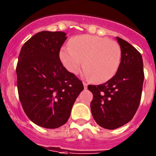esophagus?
Instances as JSON below:
<instances>
[{
	"label": "esophagus",
	"mask_w": 156,
	"mask_h": 156,
	"mask_svg": "<svg viewBox=\"0 0 156 156\" xmlns=\"http://www.w3.org/2000/svg\"><path fill=\"white\" fill-rule=\"evenodd\" d=\"M83 84L84 89H87V86H88V84L87 83H86V82H83Z\"/></svg>",
	"instance_id": "obj_1"
}]
</instances>
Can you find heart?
Instances as JSON below:
<instances>
[{
  "label": "heart",
  "instance_id": "b5f03b06",
  "mask_svg": "<svg viewBox=\"0 0 156 156\" xmlns=\"http://www.w3.org/2000/svg\"><path fill=\"white\" fill-rule=\"evenodd\" d=\"M121 48L108 38L83 35L72 38L69 47L62 48L61 62L71 73L85 68L84 75L95 83H104L112 78L121 63Z\"/></svg>",
  "mask_w": 156,
  "mask_h": 156
}]
</instances>
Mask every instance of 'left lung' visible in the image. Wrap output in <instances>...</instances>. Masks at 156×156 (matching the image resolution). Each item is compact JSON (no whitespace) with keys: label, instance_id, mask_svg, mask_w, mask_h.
<instances>
[{"label":"left lung","instance_id":"8db88e82","mask_svg":"<svg viewBox=\"0 0 156 156\" xmlns=\"http://www.w3.org/2000/svg\"><path fill=\"white\" fill-rule=\"evenodd\" d=\"M121 47V63L116 74L101 85H89L94 95L92 115L98 125L116 129L129 122L139 106L144 82L141 53L128 42L117 37Z\"/></svg>","mask_w":156,"mask_h":156}]
</instances>
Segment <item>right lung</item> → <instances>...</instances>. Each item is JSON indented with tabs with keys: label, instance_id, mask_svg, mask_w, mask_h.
Returning a JSON list of instances; mask_svg holds the SVG:
<instances>
[{
	"label": "right lung",
	"instance_id": "add662e5",
	"mask_svg": "<svg viewBox=\"0 0 156 156\" xmlns=\"http://www.w3.org/2000/svg\"><path fill=\"white\" fill-rule=\"evenodd\" d=\"M62 31H42L28 39L16 67L19 99L35 125L56 128L66 123L83 90L82 81L63 66L59 51L66 40Z\"/></svg>",
	"mask_w": 156,
	"mask_h": 156
}]
</instances>
